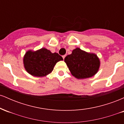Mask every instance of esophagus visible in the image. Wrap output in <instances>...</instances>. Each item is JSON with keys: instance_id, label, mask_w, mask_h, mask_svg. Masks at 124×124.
<instances>
[{"instance_id": "34e87169", "label": "esophagus", "mask_w": 124, "mask_h": 124, "mask_svg": "<svg viewBox=\"0 0 124 124\" xmlns=\"http://www.w3.org/2000/svg\"><path fill=\"white\" fill-rule=\"evenodd\" d=\"M66 57V55H63V56H62V58H63V59H65V58Z\"/></svg>"}]
</instances>
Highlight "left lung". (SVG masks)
<instances>
[{"label":"left lung","instance_id":"left-lung-1","mask_svg":"<svg viewBox=\"0 0 124 124\" xmlns=\"http://www.w3.org/2000/svg\"><path fill=\"white\" fill-rule=\"evenodd\" d=\"M64 61L72 75L77 79H86L94 76L99 70L100 63L96 54L88 53L79 48L73 49Z\"/></svg>","mask_w":124,"mask_h":124}]
</instances>
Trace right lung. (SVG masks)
Masks as SVG:
<instances>
[{"label":"right lung","instance_id":"add662e5","mask_svg":"<svg viewBox=\"0 0 124 124\" xmlns=\"http://www.w3.org/2000/svg\"><path fill=\"white\" fill-rule=\"evenodd\" d=\"M62 60L63 58L58 53H52L42 48L36 51H27L24 56L23 62L28 73L35 77H42L50 73L56 63Z\"/></svg>","mask_w":124,"mask_h":124}]
</instances>
